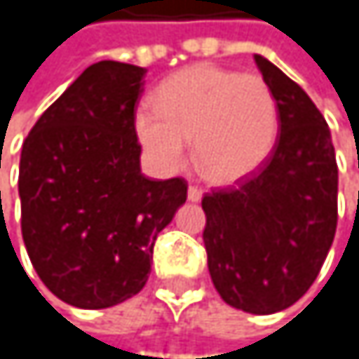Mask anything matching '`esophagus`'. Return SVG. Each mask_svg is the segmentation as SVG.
<instances>
[{
	"mask_svg": "<svg viewBox=\"0 0 359 359\" xmlns=\"http://www.w3.org/2000/svg\"><path fill=\"white\" fill-rule=\"evenodd\" d=\"M187 200L189 202H200L202 200V189L200 187H189L187 189Z\"/></svg>",
	"mask_w": 359,
	"mask_h": 359,
	"instance_id": "1",
	"label": "esophagus"
}]
</instances>
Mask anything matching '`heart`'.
<instances>
[{
  "label": "heart",
  "mask_w": 359,
  "mask_h": 359,
  "mask_svg": "<svg viewBox=\"0 0 359 359\" xmlns=\"http://www.w3.org/2000/svg\"><path fill=\"white\" fill-rule=\"evenodd\" d=\"M153 108H140L134 130L163 172L181 170L194 138V159L212 183H234L255 172L278 136V106L257 74L210 63L174 72L155 89Z\"/></svg>",
  "instance_id": "heart-1"
}]
</instances>
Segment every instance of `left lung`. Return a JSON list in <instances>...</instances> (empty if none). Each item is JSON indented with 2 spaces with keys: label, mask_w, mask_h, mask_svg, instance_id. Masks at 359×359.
Returning <instances> with one entry per match:
<instances>
[{
  "label": "left lung",
  "mask_w": 359,
  "mask_h": 359,
  "mask_svg": "<svg viewBox=\"0 0 359 359\" xmlns=\"http://www.w3.org/2000/svg\"><path fill=\"white\" fill-rule=\"evenodd\" d=\"M255 63L276 97L280 134L259 170L204 196V247L223 302L270 315L298 302L321 270L337 232L339 168L313 100L266 57Z\"/></svg>",
  "instance_id": "8db88e82"
}]
</instances>
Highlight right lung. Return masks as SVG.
Returning a JSON list of instances; mask_svg holds the SVG:
<instances>
[{
    "label": "right lung",
    "mask_w": 359,
    "mask_h": 359,
    "mask_svg": "<svg viewBox=\"0 0 359 359\" xmlns=\"http://www.w3.org/2000/svg\"><path fill=\"white\" fill-rule=\"evenodd\" d=\"M144 67L89 65L38 118L20 151V229L42 283L79 309L136 296L157 234L187 200L183 178L140 170L134 130Z\"/></svg>",
    "instance_id": "obj_1"
}]
</instances>
